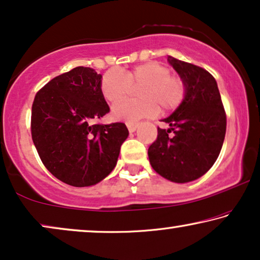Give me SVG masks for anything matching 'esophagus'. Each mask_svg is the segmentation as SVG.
Instances as JSON below:
<instances>
[{
    "label": "esophagus",
    "mask_w": 260,
    "mask_h": 260,
    "mask_svg": "<svg viewBox=\"0 0 260 260\" xmlns=\"http://www.w3.org/2000/svg\"><path fill=\"white\" fill-rule=\"evenodd\" d=\"M126 126H127V130H129L130 133H134V131L137 129L136 123H126Z\"/></svg>",
    "instance_id": "obj_1"
}]
</instances>
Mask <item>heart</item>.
Returning a JSON list of instances; mask_svg holds the SVG:
<instances>
[{"label":"heart","instance_id":"obj_1","mask_svg":"<svg viewBox=\"0 0 260 260\" xmlns=\"http://www.w3.org/2000/svg\"><path fill=\"white\" fill-rule=\"evenodd\" d=\"M138 86H141L137 92L141 101L119 102L133 87ZM101 91L109 103H116L112 106L113 117L127 123L155 115L158 106L163 111L176 109L186 95L182 79L170 74L169 67L156 61L141 63L125 72L109 70L102 78Z\"/></svg>","mask_w":260,"mask_h":260}]
</instances>
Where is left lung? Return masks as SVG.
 Here are the masks:
<instances>
[{"instance_id": "8db88e82", "label": "left lung", "mask_w": 260, "mask_h": 260, "mask_svg": "<svg viewBox=\"0 0 260 260\" xmlns=\"http://www.w3.org/2000/svg\"><path fill=\"white\" fill-rule=\"evenodd\" d=\"M168 61L184 83L186 95L163 119L169 129L157 127L148 156L156 173L173 182L186 183L207 173L218 158L225 140L226 113L211 73L173 56Z\"/></svg>"}]
</instances>
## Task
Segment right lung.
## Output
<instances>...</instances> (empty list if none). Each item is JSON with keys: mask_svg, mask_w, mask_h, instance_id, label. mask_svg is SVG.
Segmentation results:
<instances>
[{"mask_svg": "<svg viewBox=\"0 0 260 260\" xmlns=\"http://www.w3.org/2000/svg\"><path fill=\"white\" fill-rule=\"evenodd\" d=\"M101 81L94 70L76 67L48 81L31 106V138L42 163L73 187L105 179L129 135L124 123H92L110 111Z\"/></svg>", "mask_w": 260, "mask_h": 260, "instance_id": "1", "label": "right lung"}]
</instances>
